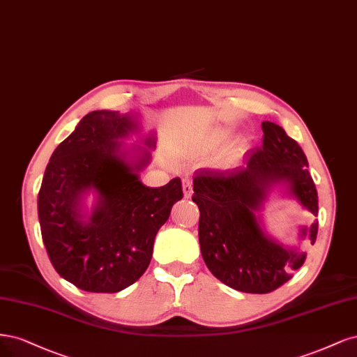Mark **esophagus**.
<instances>
[{
	"label": "esophagus",
	"instance_id": "34e87169",
	"mask_svg": "<svg viewBox=\"0 0 357 357\" xmlns=\"http://www.w3.org/2000/svg\"><path fill=\"white\" fill-rule=\"evenodd\" d=\"M182 190H183V195H185L187 199L191 197V194H192V182L188 178H185V179L182 181Z\"/></svg>",
	"mask_w": 357,
	"mask_h": 357
}]
</instances>
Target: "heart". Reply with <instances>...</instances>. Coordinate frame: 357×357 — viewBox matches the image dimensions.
<instances>
[{"label":"heart","mask_w":357,"mask_h":357,"mask_svg":"<svg viewBox=\"0 0 357 357\" xmlns=\"http://www.w3.org/2000/svg\"><path fill=\"white\" fill-rule=\"evenodd\" d=\"M228 137V132L225 130H211V132H204L202 135H199L197 137H194V141L191 144V149L194 153L199 154H204V153H211L213 149H216L220 146L225 139ZM241 146L238 144L229 145L225 149L218 154L215 163L216 166L220 167H229L233 166L238 157L241 155Z\"/></svg>","instance_id":"obj_1"}]
</instances>
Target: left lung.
<instances>
[{"mask_svg":"<svg viewBox=\"0 0 357 357\" xmlns=\"http://www.w3.org/2000/svg\"><path fill=\"white\" fill-rule=\"evenodd\" d=\"M262 145L249 151L245 165L231 170L200 169L192 178V202L200 209L199 240L206 266L216 279L236 291L268 294L292 278L304 261V252L286 249L259 225L262 202L274 183L284 182L294 197L314 216L317 191L308 174L301 146L271 121L261 124ZM319 222L303 237L312 245Z\"/></svg>","mask_w":357,"mask_h":357,"instance_id":"1","label":"left lung"}]
</instances>
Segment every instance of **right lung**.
Instances as JSON below:
<instances>
[{"label":"right lung","instance_id":"right-lung-1","mask_svg":"<svg viewBox=\"0 0 357 357\" xmlns=\"http://www.w3.org/2000/svg\"><path fill=\"white\" fill-rule=\"evenodd\" d=\"M133 130L130 116L91 111L54 149L44 172L38 220L45 250L61 278L87 292L114 294L141 278L157 231L183 195L179 178L160 188L139 181L149 153L144 149L130 163L119 142ZM154 144V136L145 139ZM89 189L98 202L84 222L81 199Z\"/></svg>","mask_w":357,"mask_h":357}]
</instances>
